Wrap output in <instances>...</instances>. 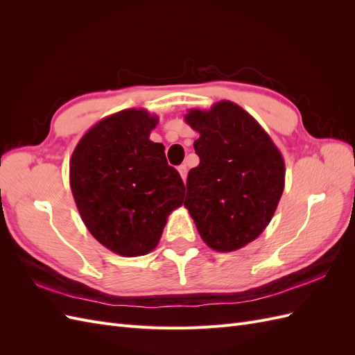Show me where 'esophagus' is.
Returning <instances> with one entry per match:
<instances>
[{
  "label": "esophagus",
  "instance_id": "1",
  "mask_svg": "<svg viewBox=\"0 0 355 355\" xmlns=\"http://www.w3.org/2000/svg\"><path fill=\"white\" fill-rule=\"evenodd\" d=\"M178 170H179V175H180V178L182 179H187V175H188V168H187V166L185 164H182V166H179L178 167Z\"/></svg>",
  "mask_w": 355,
  "mask_h": 355
}]
</instances>
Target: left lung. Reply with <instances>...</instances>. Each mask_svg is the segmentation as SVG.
I'll list each match as a JSON object with an SVG mask.
<instances>
[{"label": "left lung", "mask_w": 355, "mask_h": 355, "mask_svg": "<svg viewBox=\"0 0 355 355\" xmlns=\"http://www.w3.org/2000/svg\"><path fill=\"white\" fill-rule=\"evenodd\" d=\"M185 121L200 133V164L188 173L184 206L213 250H239L271 222L284 189V159L259 123L230 101L191 110Z\"/></svg>", "instance_id": "1"}]
</instances>
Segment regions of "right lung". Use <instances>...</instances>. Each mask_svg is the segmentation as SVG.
I'll return each mask as SVG.
<instances>
[{
  "label": "right lung",
  "mask_w": 355,
  "mask_h": 355,
  "mask_svg": "<svg viewBox=\"0 0 355 355\" xmlns=\"http://www.w3.org/2000/svg\"><path fill=\"white\" fill-rule=\"evenodd\" d=\"M158 118L125 110L85 133L69 163L81 219L106 249L125 257L154 250L167 216L184 202V182L164 146L149 141Z\"/></svg>",
  "instance_id": "obj_1"
}]
</instances>
